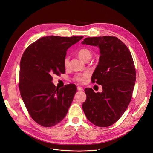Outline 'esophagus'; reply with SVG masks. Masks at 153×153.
I'll list each match as a JSON object with an SVG mask.
<instances>
[{
  "label": "esophagus",
  "mask_w": 153,
  "mask_h": 153,
  "mask_svg": "<svg viewBox=\"0 0 153 153\" xmlns=\"http://www.w3.org/2000/svg\"><path fill=\"white\" fill-rule=\"evenodd\" d=\"M77 90H78V91H83V88H82V87H77Z\"/></svg>",
  "instance_id": "obj_1"
}]
</instances>
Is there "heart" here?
<instances>
[{
	"label": "heart",
	"mask_w": 153,
	"mask_h": 153,
	"mask_svg": "<svg viewBox=\"0 0 153 153\" xmlns=\"http://www.w3.org/2000/svg\"><path fill=\"white\" fill-rule=\"evenodd\" d=\"M78 56L79 57L84 61H87L89 59H91L92 53L91 51L88 49H82L78 52ZM69 57H66L64 59V65L67 67L69 65ZM88 77V73H85L81 74L78 75L75 77V80L82 83L84 82L85 79Z\"/></svg>",
	"instance_id": "heart-1"
}]
</instances>
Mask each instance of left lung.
Here are the masks:
<instances>
[{"label":"left lung","mask_w":153,"mask_h":153,"mask_svg":"<svg viewBox=\"0 0 153 153\" xmlns=\"http://www.w3.org/2000/svg\"><path fill=\"white\" fill-rule=\"evenodd\" d=\"M82 44L100 49L99 63L91 82L102 88L101 93L85 88L87 99L82 108L91 123L107 127L120 118L131 102L136 79L132 55L128 47L114 36L86 38Z\"/></svg>","instance_id":"1"}]
</instances>
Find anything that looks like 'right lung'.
Instances as JSON below:
<instances>
[{"label": "right lung", "mask_w": 153, "mask_h": 153, "mask_svg": "<svg viewBox=\"0 0 153 153\" xmlns=\"http://www.w3.org/2000/svg\"><path fill=\"white\" fill-rule=\"evenodd\" d=\"M83 37H42L22 55L19 84L21 98L32 119L41 126H53L68 113L76 86L69 84L56 88L52 75L65 73L66 51Z\"/></svg>", "instance_id": "right-lung-1"}]
</instances>
